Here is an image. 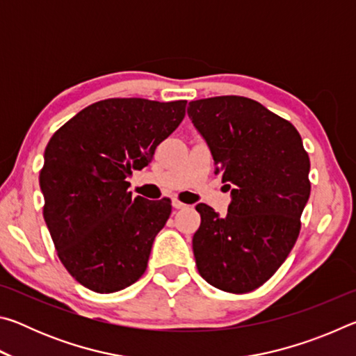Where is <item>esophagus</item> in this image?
<instances>
[{
    "instance_id": "1",
    "label": "esophagus",
    "mask_w": 356,
    "mask_h": 356,
    "mask_svg": "<svg viewBox=\"0 0 356 356\" xmlns=\"http://www.w3.org/2000/svg\"><path fill=\"white\" fill-rule=\"evenodd\" d=\"M172 207L174 209H184V207H186V204H184L182 201H179V200H172Z\"/></svg>"
}]
</instances>
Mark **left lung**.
<instances>
[{
  "label": "left lung",
  "instance_id": "8db88e82",
  "mask_svg": "<svg viewBox=\"0 0 356 356\" xmlns=\"http://www.w3.org/2000/svg\"><path fill=\"white\" fill-rule=\"evenodd\" d=\"M188 116L232 195L222 218L206 204L196 206L197 272L220 291L251 292L272 278L297 242L311 193L308 152L289 120L248 97L193 100Z\"/></svg>",
  "mask_w": 356,
  "mask_h": 356
}]
</instances>
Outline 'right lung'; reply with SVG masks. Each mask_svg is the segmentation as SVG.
<instances>
[{
    "label": "right lung",
    "mask_w": 356,
    "mask_h": 356,
    "mask_svg": "<svg viewBox=\"0 0 356 356\" xmlns=\"http://www.w3.org/2000/svg\"><path fill=\"white\" fill-rule=\"evenodd\" d=\"M185 106L186 100H100L48 141L39 176L44 220L59 261L81 286L111 293L146 272L171 200L134 197L127 179L152 161Z\"/></svg>",
    "instance_id": "obj_1"
}]
</instances>
